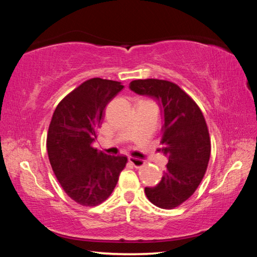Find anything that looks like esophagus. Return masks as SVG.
<instances>
[{"mask_svg": "<svg viewBox=\"0 0 257 257\" xmlns=\"http://www.w3.org/2000/svg\"><path fill=\"white\" fill-rule=\"evenodd\" d=\"M128 162H130L131 164L133 165L134 167H136V168L143 167V166L146 164V162H145L143 159H138V158H132V157H130V158H128Z\"/></svg>", "mask_w": 257, "mask_h": 257, "instance_id": "obj_1", "label": "esophagus"}]
</instances>
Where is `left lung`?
<instances>
[{"label":"left lung","instance_id":"1","mask_svg":"<svg viewBox=\"0 0 257 257\" xmlns=\"http://www.w3.org/2000/svg\"><path fill=\"white\" fill-rule=\"evenodd\" d=\"M138 95L157 100L163 118L162 152L168 158L162 180L145 193L151 203L173 209L190 198L203 180L211 151L203 112L174 82L139 79L130 83Z\"/></svg>","mask_w":257,"mask_h":257}]
</instances>
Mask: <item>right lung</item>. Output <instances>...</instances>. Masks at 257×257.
I'll return each mask as SVG.
<instances>
[{
  "instance_id": "obj_1",
  "label": "right lung",
  "mask_w": 257,
  "mask_h": 257,
  "mask_svg": "<svg viewBox=\"0 0 257 257\" xmlns=\"http://www.w3.org/2000/svg\"><path fill=\"white\" fill-rule=\"evenodd\" d=\"M123 88L119 81L87 80L53 112L47 136L50 164L65 193L82 206H97L109 197L127 162L93 147L105 107Z\"/></svg>"
}]
</instances>
